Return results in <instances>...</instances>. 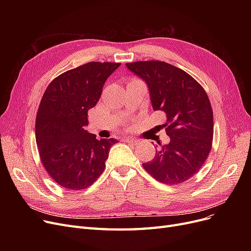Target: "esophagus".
Listing matches in <instances>:
<instances>
[{
  "mask_svg": "<svg viewBox=\"0 0 251 251\" xmlns=\"http://www.w3.org/2000/svg\"><path fill=\"white\" fill-rule=\"evenodd\" d=\"M123 140H124L125 142H128V143H132V144H137V143H138V140H137V139L131 138V137H125V138H123Z\"/></svg>",
  "mask_w": 251,
  "mask_h": 251,
  "instance_id": "esophagus-1",
  "label": "esophagus"
}]
</instances>
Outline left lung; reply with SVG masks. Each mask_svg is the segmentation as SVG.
I'll use <instances>...</instances> for the list:
<instances>
[{
  "mask_svg": "<svg viewBox=\"0 0 251 251\" xmlns=\"http://www.w3.org/2000/svg\"><path fill=\"white\" fill-rule=\"evenodd\" d=\"M146 82L153 111L166 115L168 144H159L151 162L142 164L155 180L177 185L193 177L212 149L214 115L202 86L188 73L161 61L127 63Z\"/></svg>",
  "mask_w": 251,
  "mask_h": 251,
  "instance_id": "left-lung-1",
  "label": "left lung"
}]
</instances>
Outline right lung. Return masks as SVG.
<instances>
[{
	"instance_id": "add662e5",
	"label": "right lung",
	"mask_w": 251,
	"mask_h": 251,
	"mask_svg": "<svg viewBox=\"0 0 251 251\" xmlns=\"http://www.w3.org/2000/svg\"><path fill=\"white\" fill-rule=\"evenodd\" d=\"M120 63L89 62L55 78L36 115L35 138L49 175L68 190H81L100 176L117 141L89 133L87 112L99 101L108 77Z\"/></svg>"
}]
</instances>
